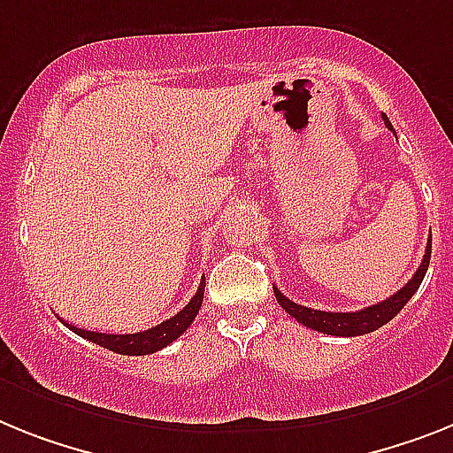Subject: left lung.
I'll return each instance as SVG.
<instances>
[{
  "mask_svg": "<svg viewBox=\"0 0 453 453\" xmlns=\"http://www.w3.org/2000/svg\"><path fill=\"white\" fill-rule=\"evenodd\" d=\"M382 119H385V127L389 128V131H394V127H391V121L387 119V115H382ZM428 262H431V239H428L426 253H424V260H421L419 269L414 272L412 279L403 285L396 295H391L385 302L373 303V306H368V309L352 311V313H332V311L309 309V306L290 302L276 285H273V295H276V302L283 306L285 313H290L295 320L311 326L315 332L329 334V336H362V334H371L375 332V329H380L382 325H387L391 318H396L398 311L412 299L414 292L419 290L421 280L426 276Z\"/></svg>",
  "mask_w": 453,
  "mask_h": 453,
  "instance_id": "obj_1",
  "label": "left lung"
}]
</instances>
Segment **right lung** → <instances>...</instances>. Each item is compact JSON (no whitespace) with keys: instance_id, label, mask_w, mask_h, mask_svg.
<instances>
[{"instance_id":"right-lung-1","label":"right lung","mask_w":453,"mask_h":453,"mask_svg":"<svg viewBox=\"0 0 453 453\" xmlns=\"http://www.w3.org/2000/svg\"><path fill=\"white\" fill-rule=\"evenodd\" d=\"M203 299H204V279H200V285H197V292L193 295V299L186 303L184 309L180 311L177 315H173L170 320L161 322V325L151 326L147 332H138V334H101V332H87V329H80L75 325H64L75 332L78 336L87 338L91 343L101 345L105 349H112L117 355H135V357H142V355H151V352H158V349L168 348L173 343L174 338H180L181 334L191 326V322L196 320L197 311L203 306Z\"/></svg>"}]
</instances>
